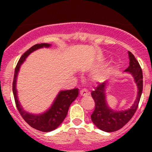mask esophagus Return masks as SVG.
<instances>
[{"label":"esophagus","instance_id":"1","mask_svg":"<svg viewBox=\"0 0 152 152\" xmlns=\"http://www.w3.org/2000/svg\"><path fill=\"white\" fill-rule=\"evenodd\" d=\"M88 94V92H87V90H86V89H82V90H80V95L81 96H86V95Z\"/></svg>","mask_w":152,"mask_h":152}]
</instances>
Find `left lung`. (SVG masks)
Segmentation results:
<instances>
[{"label":"left lung","instance_id":"obj_1","mask_svg":"<svg viewBox=\"0 0 152 152\" xmlns=\"http://www.w3.org/2000/svg\"><path fill=\"white\" fill-rule=\"evenodd\" d=\"M129 66L125 70L131 73L134 78L138 87V93L134 104L130 109L125 111L115 112L110 110L105 100L106 82L98 84L95 90L92 91L91 96L95 102V109L91 115V120L99 129L107 132H115L124 127L135 113L142 92V71L138 61L134 55L129 51Z\"/></svg>","mask_w":152,"mask_h":152}]
</instances>
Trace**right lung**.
<instances>
[{"mask_svg": "<svg viewBox=\"0 0 152 152\" xmlns=\"http://www.w3.org/2000/svg\"><path fill=\"white\" fill-rule=\"evenodd\" d=\"M50 45V44L48 43L36 44L30 48L27 51H26L21 56L17 64L15 70V74H14L13 83H12V90H13L15 104L20 115L29 126L33 127L35 129L42 132H50L52 130H54L62 123L64 119L66 117L69 107L71 104L72 102L77 98L78 94H79V91H78L79 90L77 88L60 91L52 107L46 113L42 115H31L21 108L20 104L18 100L16 90V79L21 64L25 61L26 58L34 50L42 47H49Z\"/></svg>", "mask_w": 152, "mask_h": 152, "instance_id": "1", "label": "right lung"}]
</instances>
